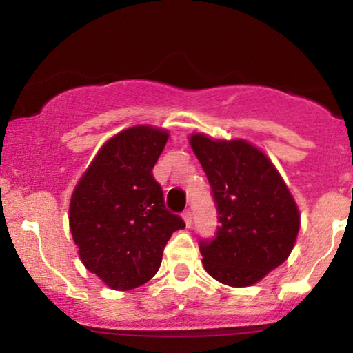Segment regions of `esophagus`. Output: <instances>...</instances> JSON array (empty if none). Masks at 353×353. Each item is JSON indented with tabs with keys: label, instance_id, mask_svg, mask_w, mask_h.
Instances as JSON below:
<instances>
[{
	"label": "esophagus",
	"instance_id": "esophagus-1",
	"mask_svg": "<svg viewBox=\"0 0 353 353\" xmlns=\"http://www.w3.org/2000/svg\"><path fill=\"white\" fill-rule=\"evenodd\" d=\"M182 218H184L187 228H190V225H192V213H190V210H185V212L182 213Z\"/></svg>",
	"mask_w": 353,
	"mask_h": 353
}]
</instances>
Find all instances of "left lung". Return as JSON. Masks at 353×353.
I'll return each instance as SVG.
<instances>
[{"label":"left lung","instance_id":"8db88e82","mask_svg":"<svg viewBox=\"0 0 353 353\" xmlns=\"http://www.w3.org/2000/svg\"><path fill=\"white\" fill-rule=\"evenodd\" d=\"M218 213L215 236L200 238L205 270L218 282L248 287L292 252L300 213L267 156L244 140L192 135Z\"/></svg>","mask_w":353,"mask_h":353}]
</instances>
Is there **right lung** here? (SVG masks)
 I'll use <instances>...</instances> for the list:
<instances>
[{
    "label": "right lung",
    "mask_w": 353,
    "mask_h": 353,
    "mask_svg": "<svg viewBox=\"0 0 353 353\" xmlns=\"http://www.w3.org/2000/svg\"><path fill=\"white\" fill-rule=\"evenodd\" d=\"M168 133L132 127L115 135L78 182L70 228L83 264L114 290L148 282L174 231L185 223L164 205L153 168Z\"/></svg>",
    "instance_id": "add662e5"
}]
</instances>
